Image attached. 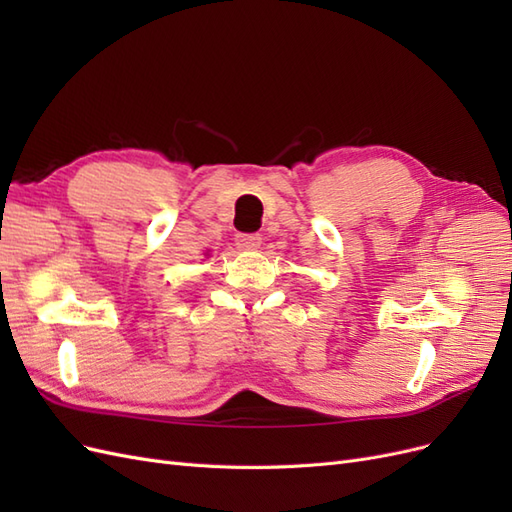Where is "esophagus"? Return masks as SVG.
<instances>
[{
	"mask_svg": "<svg viewBox=\"0 0 512 512\" xmlns=\"http://www.w3.org/2000/svg\"><path fill=\"white\" fill-rule=\"evenodd\" d=\"M260 243H262V237L258 232H241V235H237V245L241 250H258Z\"/></svg>",
	"mask_w": 512,
	"mask_h": 512,
	"instance_id": "esophagus-1",
	"label": "esophagus"
}]
</instances>
